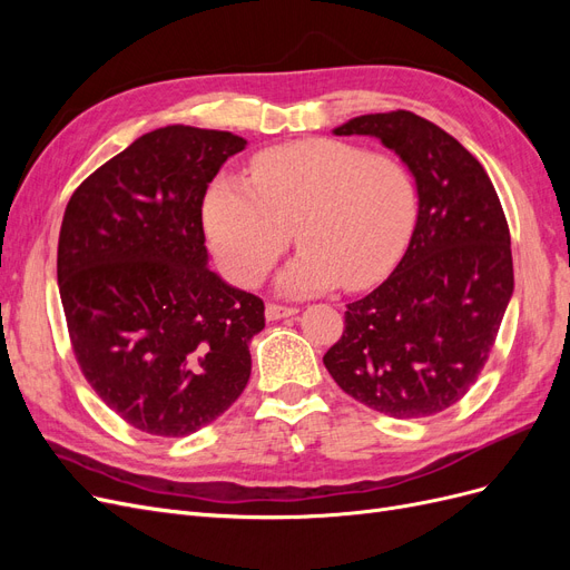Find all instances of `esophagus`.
<instances>
[{
	"instance_id": "1",
	"label": "esophagus",
	"mask_w": 570,
	"mask_h": 570,
	"mask_svg": "<svg viewBox=\"0 0 570 570\" xmlns=\"http://www.w3.org/2000/svg\"><path fill=\"white\" fill-rule=\"evenodd\" d=\"M297 308L295 306H281V304H268L266 306V318L268 321H281L287 316H295Z\"/></svg>"
}]
</instances>
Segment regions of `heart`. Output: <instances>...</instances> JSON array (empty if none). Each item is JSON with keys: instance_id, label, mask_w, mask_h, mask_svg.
<instances>
[{"instance_id": "obj_1", "label": "heart", "mask_w": 570, "mask_h": 570, "mask_svg": "<svg viewBox=\"0 0 570 570\" xmlns=\"http://www.w3.org/2000/svg\"><path fill=\"white\" fill-rule=\"evenodd\" d=\"M204 230L239 285H256L295 230L302 252L278 275L285 295L340 283L364 289L400 262L416 218V187L387 154L306 137L256 154L249 183L220 176L206 189Z\"/></svg>"}]
</instances>
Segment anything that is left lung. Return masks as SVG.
<instances>
[{"mask_svg": "<svg viewBox=\"0 0 570 570\" xmlns=\"http://www.w3.org/2000/svg\"><path fill=\"white\" fill-rule=\"evenodd\" d=\"M333 132L392 149L416 180L419 216L390 278L347 304L323 364L385 416H433L475 383L513 295L502 204L473 154L416 114L356 116Z\"/></svg>", "mask_w": 570, "mask_h": 570, "instance_id": "8db88e82", "label": "left lung"}]
</instances>
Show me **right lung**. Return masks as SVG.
<instances>
[{
	"label": "right lung",
	"instance_id": "1",
	"mask_svg": "<svg viewBox=\"0 0 570 570\" xmlns=\"http://www.w3.org/2000/svg\"><path fill=\"white\" fill-rule=\"evenodd\" d=\"M245 147L228 130L157 128L66 206L57 278L73 354L142 433L193 435L247 387L264 302L209 268L202 228L206 187Z\"/></svg>",
	"mask_w": 570,
	"mask_h": 570
}]
</instances>
